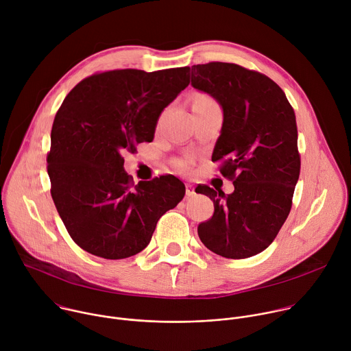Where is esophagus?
Listing matches in <instances>:
<instances>
[{
	"label": "esophagus",
	"instance_id": "34e87169",
	"mask_svg": "<svg viewBox=\"0 0 351 351\" xmlns=\"http://www.w3.org/2000/svg\"><path fill=\"white\" fill-rule=\"evenodd\" d=\"M194 194H195L194 186L190 184V183H186V195H187V197H193Z\"/></svg>",
	"mask_w": 351,
	"mask_h": 351
}]
</instances>
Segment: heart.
I'll list each match as a JSON object with an SVG mask.
<instances>
[{"instance_id":"obj_1","label":"heart","mask_w":351,"mask_h":351,"mask_svg":"<svg viewBox=\"0 0 351 351\" xmlns=\"http://www.w3.org/2000/svg\"><path fill=\"white\" fill-rule=\"evenodd\" d=\"M202 98H204V97H202ZM180 168H182V169H184V171H187V169H189V162H187V161L180 162Z\"/></svg>"}]
</instances>
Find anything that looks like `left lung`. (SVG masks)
I'll list each match as a JSON object with an SVG mask.
<instances>
[{
  "label": "left lung",
  "mask_w": 351,
  "mask_h": 351,
  "mask_svg": "<svg viewBox=\"0 0 351 351\" xmlns=\"http://www.w3.org/2000/svg\"><path fill=\"white\" fill-rule=\"evenodd\" d=\"M191 86L222 110L213 161L223 160L221 173L234 186L232 194L195 189L215 208L198 237L221 257H253L274 241L291 208L300 175L294 111L274 80L236 64L193 65Z\"/></svg>",
  "instance_id": "1"
}]
</instances>
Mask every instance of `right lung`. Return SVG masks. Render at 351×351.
<instances>
[{
    "instance_id": "right-lung-1",
    "label": "right lung",
    "mask_w": 351,
    "mask_h": 351,
    "mask_svg": "<svg viewBox=\"0 0 351 351\" xmlns=\"http://www.w3.org/2000/svg\"><path fill=\"white\" fill-rule=\"evenodd\" d=\"M190 68L121 69L93 75L65 97L47 171L57 211L73 241L106 260L144 250L158 219L186 187L173 175L132 183L125 153L153 141L162 111L190 83Z\"/></svg>"
}]
</instances>
